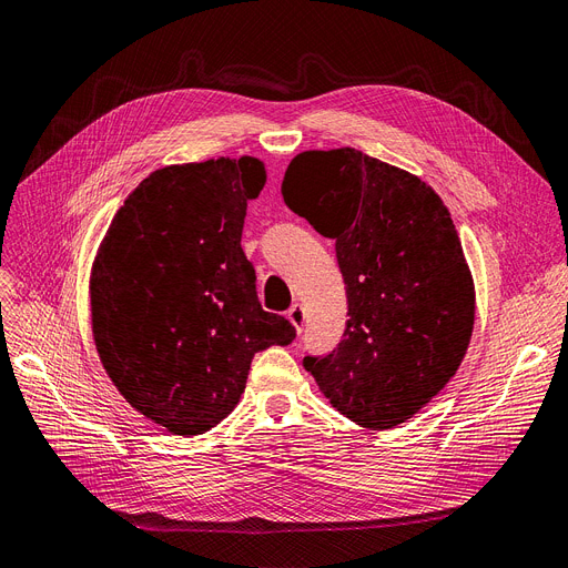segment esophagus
<instances>
[{"instance_id": "esophagus-1", "label": "esophagus", "mask_w": 568, "mask_h": 568, "mask_svg": "<svg viewBox=\"0 0 568 568\" xmlns=\"http://www.w3.org/2000/svg\"><path fill=\"white\" fill-rule=\"evenodd\" d=\"M286 316H288V322H291L293 326H296V331L301 333V331H303V324H305V310H303V305L293 303V305L288 307Z\"/></svg>"}]
</instances>
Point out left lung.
Listing matches in <instances>:
<instances>
[{
    "instance_id": "1",
    "label": "left lung",
    "mask_w": 568,
    "mask_h": 568,
    "mask_svg": "<svg viewBox=\"0 0 568 568\" xmlns=\"http://www.w3.org/2000/svg\"><path fill=\"white\" fill-rule=\"evenodd\" d=\"M286 207L335 240L347 291L337 347L303 358L337 413L366 428L410 419L457 373L475 288L443 200L415 174L356 149L291 161Z\"/></svg>"
}]
</instances>
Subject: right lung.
<instances>
[{
    "label": "right lung",
    "instance_id": "right-lung-1",
    "mask_svg": "<svg viewBox=\"0 0 568 568\" xmlns=\"http://www.w3.org/2000/svg\"><path fill=\"white\" fill-rule=\"evenodd\" d=\"M256 158L155 170L113 216L90 277L102 366L134 410L200 436L237 405L256 352L296 328L265 312L242 252Z\"/></svg>",
    "mask_w": 568,
    "mask_h": 568
}]
</instances>
